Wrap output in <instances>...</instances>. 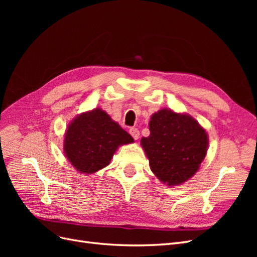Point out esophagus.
Masks as SVG:
<instances>
[{
    "label": "esophagus",
    "instance_id": "34e87169",
    "mask_svg": "<svg viewBox=\"0 0 257 257\" xmlns=\"http://www.w3.org/2000/svg\"><path fill=\"white\" fill-rule=\"evenodd\" d=\"M130 134L132 135V137H133L135 141H137V139L139 138V131H138V128H136V127H132V128H130Z\"/></svg>",
    "mask_w": 257,
    "mask_h": 257
}]
</instances>
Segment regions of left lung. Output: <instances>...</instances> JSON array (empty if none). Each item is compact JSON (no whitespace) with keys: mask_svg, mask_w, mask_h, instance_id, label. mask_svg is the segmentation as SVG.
<instances>
[{"mask_svg":"<svg viewBox=\"0 0 257 257\" xmlns=\"http://www.w3.org/2000/svg\"><path fill=\"white\" fill-rule=\"evenodd\" d=\"M149 130L150 135L143 137L141 144L160 181L179 185L196 174L207 154L209 139L193 116L165 108L152 114Z\"/></svg>","mask_w":257,"mask_h":257,"instance_id":"1","label":"left lung"}]
</instances>
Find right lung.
I'll return each instance as SVG.
<instances>
[{"label": "right lung", "mask_w": 257, "mask_h": 257, "mask_svg": "<svg viewBox=\"0 0 257 257\" xmlns=\"http://www.w3.org/2000/svg\"><path fill=\"white\" fill-rule=\"evenodd\" d=\"M134 142L126 131L100 108L83 112L69 123L64 154L76 170L94 174L109 165L116 149Z\"/></svg>", "instance_id": "obj_1"}]
</instances>
